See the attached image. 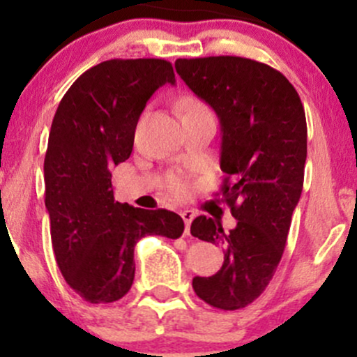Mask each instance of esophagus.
I'll return each mask as SVG.
<instances>
[{
    "instance_id": "34e87169",
    "label": "esophagus",
    "mask_w": 357,
    "mask_h": 357,
    "mask_svg": "<svg viewBox=\"0 0 357 357\" xmlns=\"http://www.w3.org/2000/svg\"><path fill=\"white\" fill-rule=\"evenodd\" d=\"M181 218L184 220V230H186V233H190L191 221L195 220V211H191V210H184V211H181Z\"/></svg>"
}]
</instances>
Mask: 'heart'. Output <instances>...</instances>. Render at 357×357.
<instances>
[{"label": "heart", "mask_w": 357, "mask_h": 357, "mask_svg": "<svg viewBox=\"0 0 357 357\" xmlns=\"http://www.w3.org/2000/svg\"><path fill=\"white\" fill-rule=\"evenodd\" d=\"M179 107L183 109V114H184V112H190V110L204 109V105L202 102L195 99H184L181 100V104H179ZM167 188H169L171 195L178 196V198H183V196H186L188 191H190V183H188V179L183 178V176L173 174L169 176V179H167Z\"/></svg>", "instance_id": "heart-1"}]
</instances>
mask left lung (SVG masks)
<instances>
[{
    "label": "left lung",
    "mask_w": 357,
    "mask_h": 357,
    "mask_svg": "<svg viewBox=\"0 0 357 357\" xmlns=\"http://www.w3.org/2000/svg\"><path fill=\"white\" fill-rule=\"evenodd\" d=\"M176 72L216 112L221 126V195L236 227L198 216L191 235L223 248L211 277H195L196 296L221 310L243 309L267 289L301 199L307 158L304 105L275 68L243 56L178 59Z\"/></svg>",
    "instance_id": "8db88e82"
}]
</instances>
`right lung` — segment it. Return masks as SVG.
I'll return each mask as SVG.
<instances>
[{
    "label": "right lung",
    "mask_w": 357,
    "mask_h": 357,
    "mask_svg": "<svg viewBox=\"0 0 357 357\" xmlns=\"http://www.w3.org/2000/svg\"><path fill=\"white\" fill-rule=\"evenodd\" d=\"M174 82L161 59L102 61L73 82L53 117L43 165L52 245L65 282L90 304L129 292L142 236L176 240L184 231L173 211L116 202L110 174L132 153L147 100Z\"/></svg>",
    "instance_id": "add662e5"
}]
</instances>
